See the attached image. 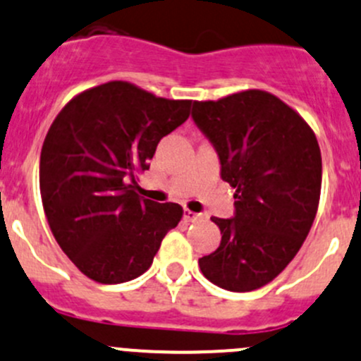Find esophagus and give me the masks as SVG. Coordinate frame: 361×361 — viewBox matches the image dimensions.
<instances>
[{"label": "esophagus", "instance_id": "esophagus-1", "mask_svg": "<svg viewBox=\"0 0 361 361\" xmlns=\"http://www.w3.org/2000/svg\"><path fill=\"white\" fill-rule=\"evenodd\" d=\"M183 218L187 219V221H190V223H197V221H200V219H202L204 216L199 214V212H193L190 209H185L183 211Z\"/></svg>", "mask_w": 361, "mask_h": 361}]
</instances>
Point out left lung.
<instances>
[{
  "instance_id": "1",
  "label": "left lung",
  "mask_w": 361,
  "mask_h": 361,
  "mask_svg": "<svg viewBox=\"0 0 361 361\" xmlns=\"http://www.w3.org/2000/svg\"><path fill=\"white\" fill-rule=\"evenodd\" d=\"M192 119L214 147L223 181L235 188L233 218H211L221 244L200 257V271L221 289H259L294 259L317 216V136L298 112L261 90L193 102Z\"/></svg>"
}]
</instances>
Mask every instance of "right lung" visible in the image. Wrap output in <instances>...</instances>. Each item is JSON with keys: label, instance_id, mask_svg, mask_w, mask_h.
<instances>
[{"label": "right lung", "instance_id": "obj_1", "mask_svg": "<svg viewBox=\"0 0 361 361\" xmlns=\"http://www.w3.org/2000/svg\"><path fill=\"white\" fill-rule=\"evenodd\" d=\"M190 107L111 81L79 93L53 121L41 149V200L55 240L88 279L140 276L180 223L181 206L140 197L135 174L150 168L161 138Z\"/></svg>", "mask_w": 361, "mask_h": 361}]
</instances>
